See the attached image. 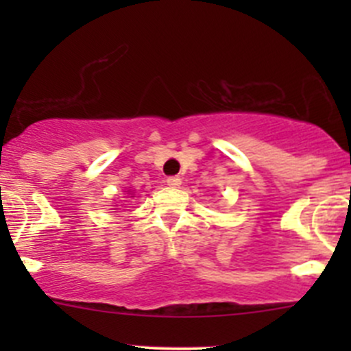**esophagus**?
Segmentation results:
<instances>
[{
    "label": "esophagus",
    "mask_w": 351,
    "mask_h": 351,
    "mask_svg": "<svg viewBox=\"0 0 351 351\" xmlns=\"http://www.w3.org/2000/svg\"><path fill=\"white\" fill-rule=\"evenodd\" d=\"M166 183H168V186H171V189H178V186L182 185V178H180V176H169V178L166 180Z\"/></svg>",
    "instance_id": "obj_1"
}]
</instances>
